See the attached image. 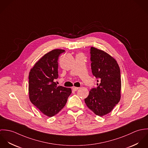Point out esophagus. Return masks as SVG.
Instances as JSON below:
<instances>
[{"instance_id":"34e87169","label":"esophagus","mask_w":148,"mask_h":148,"mask_svg":"<svg viewBox=\"0 0 148 148\" xmlns=\"http://www.w3.org/2000/svg\"><path fill=\"white\" fill-rule=\"evenodd\" d=\"M79 87H75V86H73L72 87V89L73 90H75V91H76L77 90H78L79 89Z\"/></svg>"}]
</instances>
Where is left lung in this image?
Returning a JSON list of instances; mask_svg holds the SVG:
<instances>
[{
	"label": "left lung",
	"instance_id": "1",
	"mask_svg": "<svg viewBox=\"0 0 148 148\" xmlns=\"http://www.w3.org/2000/svg\"><path fill=\"white\" fill-rule=\"evenodd\" d=\"M90 54L92 72L99 84L91 89L85 103L95 114L103 116L120 101V69L115 59L104 51L91 47Z\"/></svg>",
	"mask_w": 148,
	"mask_h": 148
}]
</instances>
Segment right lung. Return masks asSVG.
Wrapping results in <instances>:
<instances>
[{
	"instance_id": "1",
	"label": "right lung",
	"mask_w": 148,
	"mask_h": 148,
	"mask_svg": "<svg viewBox=\"0 0 148 148\" xmlns=\"http://www.w3.org/2000/svg\"><path fill=\"white\" fill-rule=\"evenodd\" d=\"M65 52L56 49L44 55L31 69L29 74V97L31 102L43 114L53 117L58 113L67 102L71 89L57 86L58 59Z\"/></svg>"
}]
</instances>
